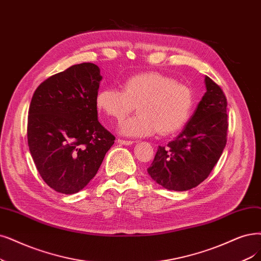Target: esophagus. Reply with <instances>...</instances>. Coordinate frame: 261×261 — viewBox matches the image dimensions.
Wrapping results in <instances>:
<instances>
[{
    "label": "esophagus",
    "instance_id": "obj_1",
    "mask_svg": "<svg viewBox=\"0 0 261 261\" xmlns=\"http://www.w3.org/2000/svg\"><path fill=\"white\" fill-rule=\"evenodd\" d=\"M117 143L121 144V145H131V144H133V141H130V140H121V139H118V140H117Z\"/></svg>",
    "mask_w": 261,
    "mask_h": 261
}]
</instances>
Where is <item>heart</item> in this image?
<instances>
[{"label": "heart", "mask_w": 261, "mask_h": 261, "mask_svg": "<svg viewBox=\"0 0 261 261\" xmlns=\"http://www.w3.org/2000/svg\"><path fill=\"white\" fill-rule=\"evenodd\" d=\"M95 104L117 121L123 120L138 105L139 114L121 124L120 132L124 136L148 137L158 131L161 136H170L188 122L195 96L187 85L150 72L130 76L122 89H101Z\"/></svg>", "instance_id": "obj_1"}]
</instances>
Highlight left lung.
<instances>
[{
	"mask_svg": "<svg viewBox=\"0 0 261 261\" xmlns=\"http://www.w3.org/2000/svg\"><path fill=\"white\" fill-rule=\"evenodd\" d=\"M206 92L179 136L159 146L148 174L169 190L197 187L213 170L227 143V99L220 87L205 76Z\"/></svg>",
	"mask_w": 261,
	"mask_h": 261,
	"instance_id": "1",
	"label": "left lung"
}]
</instances>
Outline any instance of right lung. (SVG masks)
<instances>
[{
  "label": "right lung",
  "mask_w": 261,
  "mask_h": 261,
  "mask_svg": "<svg viewBox=\"0 0 261 261\" xmlns=\"http://www.w3.org/2000/svg\"><path fill=\"white\" fill-rule=\"evenodd\" d=\"M98 65L75 64L44 81L33 93L28 116V145L46 184L76 194L94 177L115 142L98 120Z\"/></svg>",
  "instance_id": "right-lung-1"
}]
</instances>
